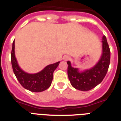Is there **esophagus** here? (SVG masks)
<instances>
[{"mask_svg": "<svg viewBox=\"0 0 121 121\" xmlns=\"http://www.w3.org/2000/svg\"><path fill=\"white\" fill-rule=\"evenodd\" d=\"M70 58V57L68 55H65V56H64V57H63V60H64L65 61L68 60Z\"/></svg>", "mask_w": 121, "mask_h": 121, "instance_id": "esophagus-1", "label": "esophagus"}]
</instances>
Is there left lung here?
<instances>
[{"mask_svg":"<svg viewBox=\"0 0 121 121\" xmlns=\"http://www.w3.org/2000/svg\"><path fill=\"white\" fill-rule=\"evenodd\" d=\"M111 52L105 36L102 41V54L97 63L93 67L86 70L72 66L70 61H67L68 77L73 87L81 91H88L100 83L107 73L110 64Z\"/></svg>","mask_w":121,"mask_h":121,"instance_id":"1","label":"left lung"}]
</instances>
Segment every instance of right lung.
Instances as JSON below:
<instances>
[{
    "instance_id": "1",
    "label": "right lung",
    "mask_w": 121,
    "mask_h": 121,
    "mask_svg": "<svg viewBox=\"0 0 121 121\" xmlns=\"http://www.w3.org/2000/svg\"><path fill=\"white\" fill-rule=\"evenodd\" d=\"M58 61L48 65L40 72L36 73H29L24 71L18 64L15 55V41L12 43L11 52V63L12 69L17 80L22 86L33 92H41L51 86L53 80V72L60 64Z\"/></svg>"
}]
</instances>
